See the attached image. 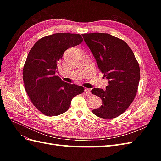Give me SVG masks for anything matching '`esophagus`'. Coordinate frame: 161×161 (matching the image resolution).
Returning a JSON list of instances; mask_svg holds the SVG:
<instances>
[{"instance_id":"1","label":"esophagus","mask_w":161,"mask_h":161,"mask_svg":"<svg viewBox=\"0 0 161 161\" xmlns=\"http://www.w3.org/2000/svg\"><path fill=\"white\" fill-rule=\"evenodd\" d=\"M85 95H87V96L90 95H91V90H90L89 89L85 88Z\"/></svg>"}]
</instances>
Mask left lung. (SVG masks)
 <instances>
[{"mask_svg":"<svg viewBox=\"0 0 161 161\" xmlns=\"http://www.w3.org/2000/svg\"><path fill=\"white\" fill-rule=\"evenodd\" d=\"M82 37L109 80L106 89L94 88L92 94L103 103L92 113L103 119L120 115L134 101L140 81V67L132 50L124 40L109 33H84Z\"/></svg>","mask_w":161,"mask_h":161,"instance_id":"1","label":"left lung"}]
</instances>
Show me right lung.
Listing matches in <instances>:
<instances>
[{
	"mask_svg": "<svg viewBox=\"0 0 161 161\" xmlns=\"http://www.w3.org/2000/svg\"><path fill=\"white\" fill-rule=\"evenodd\" d=\"M82 40L79 34L54 33L39 40L29 52L23 70L24 85L32 103L43 114L64 113L73 97L84 92L82 86L67 83L55 76L64 52Z\"/></svg>",
	"mask_w": 161,
	"mask_h": 161,
	"instance_id": "1",
	"label": "right lung"
}]
</instances>
